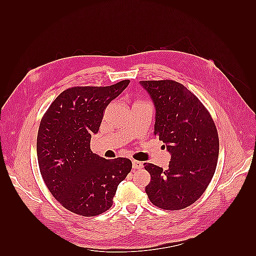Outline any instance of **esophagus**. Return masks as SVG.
<instances>
[{
	"label": "esophagus",
	"instance_id": "1",
	"mask_svg": "<svg viewBox=\"0 0 256 256\" xmlns=\"http://www.w3.org/2000/svg\"><path fill=\"white\" fill-rule=\"evenodd\" d=\"M132 167L134 168V170H140V168H143V162H138V160H133Z\"/></svg>",
	"mask_w": 256,
	"mask_h": 256
}]
</instances>
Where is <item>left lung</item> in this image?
Segmentation results:
<instances>
[{"label": "left lung", "instance_id": "1", "mask_svg": "<svg viewBox=\"0 0 256 256\" xmlns=\"http://www.w3.org/2000/svg\"><path fill=\"white\" fill-rule=\"evenodd\" d=\"M155 106L154 135L170 153L166 170L144 162L150 202L179 210L200 198L214 175L219 138L210 113L192 92L174 80L140 81Z\"/></svg>", "mask_w": 256, "mask_h": 256}]
</instances>
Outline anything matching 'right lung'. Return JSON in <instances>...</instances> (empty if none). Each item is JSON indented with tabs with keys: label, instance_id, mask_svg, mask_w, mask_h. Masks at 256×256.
Masks as SVG:
<instances>
[{
	"label": "right lung",
	"instance_id": "right-lung-1",
	"mask_svg": "<svg viewBox=\"0 0 256 256\" xmlns=\"http://www.w3.org/2000/svg\"><path fill=\"white\" fill-rule=\"evenodd\" d=\"M128 84L69 88L42 118L37 134L42 177L58 202L76 214L94 216L110 209L118 184L132 170L128 158L106 160L90 148L103 112Z\"/></svg>",
	"mask_w": 256,
	"mask_h": 256
}]
</instances>
